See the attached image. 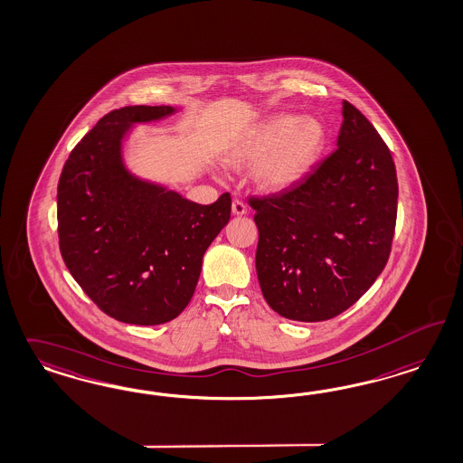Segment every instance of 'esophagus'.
<instances>
[{"mask_svg":"<svg viewBox=\"0 0 463 463\" xmlns=\"http://www.w3.org/2000/svg\"><path fill=\"white\" fill-rule=\"evenodd\" d=\"M246 212H248V207H246V203H244V202H241V200H238V198H236V200L232 202V213H234V215H244Z\"/></svg>","mask_w":463,"mask_h":463,"instance_id":"esophagus-1","label":"esophagus"}]
</instances>
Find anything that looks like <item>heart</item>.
Masks as SVG:
<instances>
[{
    "mask_svg": "<svg viewBox=\"0 0 463 463\" xmlns=\"http://www.w3.org/2000/svg\"><path fill=\"white\" fill-rule=\"evenodd\" d=\"M325 140L326 131L318 119L282 114L253 131L236 148L234 159L248 164L265 156L256 169L258 183L267 190H282L311 169Z\"/></svg>",
    "mask_w": 463,
    "mask_h": 463,
    "instance_id": "b5f03b06",
    "label": "heart"
}]
</instances>
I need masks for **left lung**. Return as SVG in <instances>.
Listing matches in <instances>:
<instances>
[{
    "mask_svg": "<svg viewBox=\"0 0 463 463\" xmlns=\"http://www.w3.org/2000/svg\"><path fill=\"white\" fill-rule=\"evenodd\" d=\"M335 150L275 194L255 196L256 273L265 301L296 321L335 318L382 273L399 183L376 128L344 100Z\"/></svg>",
    "mask_w": 463,
    "mask_h": 463,
    "instance_id": "obj_1",
    "label": "left lung"
}]
</instances>
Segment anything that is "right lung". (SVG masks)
Returning a JSON list of instances; mask_svg holds the SVG:
<instances>
[{
    "label": "right lung",
    "instance_id": "obj_1",
    "mask_svg": "<svg viewBox=\"0 0 463 463\" xmlns=\"http://www.w3.org/2000/svg\"><path fill=\"white\" fill-rule=\"evenodd\" d=\"M173 111L108 112L70 152L58 183L66 269L100 311L131 325H160L188 306L203 255L231 219L229 193L198 205L128 175L119 152L128 127Z\"/></svg>",
    "mask_w": 463,
    "mask_h": 463
}]
</instances>
